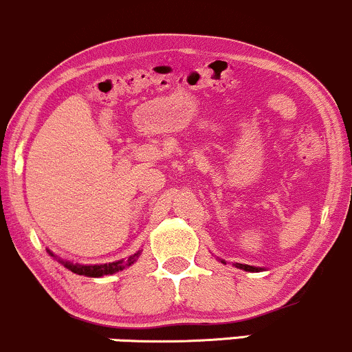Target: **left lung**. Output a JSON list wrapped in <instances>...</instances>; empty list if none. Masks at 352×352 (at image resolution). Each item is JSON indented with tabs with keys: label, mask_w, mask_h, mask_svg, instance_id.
I'll return each mask as SVG.
<instances>
[{
	"label": "left lung",
	"mask_w": 352,
	"mask_h": 352,
	"mask_svg": "<svg viewBox=\"0 0 352 352\" xmlns=\"http://www.w3.org/2000/svg\"><path fill=\"white\" fill-rule=\"evenodd\" d=\"M221 263L226 264V263H224V259H221ZM232 266L238 267V270L250 271V272H259V271H263V270H264V267H256V266H250V264H241V263H234V264H232Z\"/></svg>",
	"instance_id": "1"
}]
</instances>
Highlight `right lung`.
Listing matches in <instances>:
<instances>
[{
	"mask_svg": "<svg viewBox=\"0 0 352 352\" xmlns=\"http://www.w3.org/2000/svg\"><path fill=\"white\" fill-rule=\"evenodd\" d=\"M46 251H48L54 259H58V261L61 263L66 270L74 272V274L88 276V278H101V276H109V274H114V272L123 271L124 267L134 264V261H136L141 254V251H138V252H134L133 256H129L128 259H120V261H113V263H106V264H78V263L68 261V259L58 258V256L53 254L50 250H46Z\"/></svg>",
	"mask_w": 352,
	"mask_h": 352,
	"instance_id": "add662e5",
	"label": "right lung"
}]
</instances>
